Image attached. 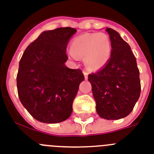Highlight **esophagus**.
Instances as JSON below:
<instances>
[{
	"instance_id": "34e87169",
	"label": "esophagus",
	"mask_w": 154,
	"mask_h": 154,
	"mask_svg": "<svg viewBox=\"0 0 154 154\" xmlns=\"http://www.w3.org/2000/svg\"><path fill=\"white\" fill-rule=\"evenodd\" d=\"M84 75H85V79H88V73L87 71H84Z\"/></svg>"
}]
</instances>
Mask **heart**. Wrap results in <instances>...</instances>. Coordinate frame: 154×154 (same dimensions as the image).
Here are the masks:
<instances>
[{
    "mask_svg": "<svg viewBox=\"0 0 154 154\" xmlns=\"http://www.w3.org/2000/svg\"><path fill=\"white\" fill-rule=\"evenodd\" d=\"M71 51L72 57H85L89 69H97L110 58L112 45L109 35L105 33H87L73 38Z\"/></svg>",
    "mask_w": 154,
    "mask_h": 154,
    "instance_id": "obj_1",
    "label": "heart"
}]
</instances>
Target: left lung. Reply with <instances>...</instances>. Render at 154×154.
<instances>
[{
  "instance_id": "obj_1",
  "label": "left lung",
  "mask_w": 154,
  "mask_h": 154,
  "mask_svg": "<svg viewBox=\"0 0 154 154\" xmlns=\"http://www.w3.org/2000/svg\"><path fill=\"white\" fill-rule=\"evenodd\" d=\"M111 57L102 69L88 75L96 110L101 118L119 119L131 113L141 92L140 70L129 45L114 29L107 28Z\"/></svg>"
}]
</instances>
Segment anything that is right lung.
I'll list each match as a JSON object with an SVG mask.
<instances>
[{
    "instance_id": "obj_1",
    "label": "right lung",
    "mask_w": 154,
    "mask_h": 154,
    "mask_svg": "<svg viewBox=\"0 0 154 154\" xmlns=\"http://www.w3.org/2000/svg\"><path fill=\"white\" fill-rule=\"evenodd\" d=\"M77 32L69 27L45 31L29 45L19 62L17 88L21 104L35 119L45 123L65 121L73 112L81 69H69L66 46Z\"/></svg>"
}]
</instances>
